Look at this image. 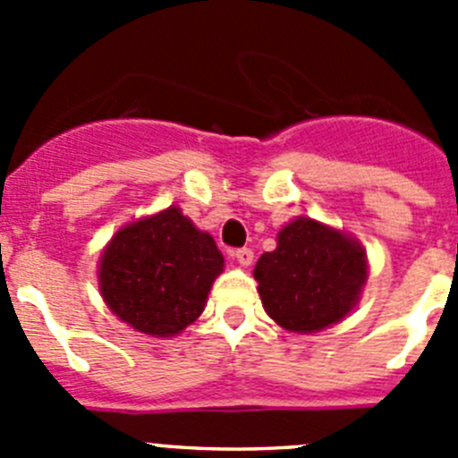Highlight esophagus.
<instances>
[{
	"label": "esophagus",
	"instance_id": "esophagus-1",
	"mask_svg": "<svg viewBox=\"0 0 458 458\" xmlns=\"http://www.w3.org/2000/svg\"><path fill=\"white\" fill-rule=\"evenodd\" d=\"M232 257L236 259L238 264L241 266H250L254 261V252L250 248H238V250H232Z\"/></svg>",
	"mask_w": 458,
	"mask_h": 458
}]
</instances>
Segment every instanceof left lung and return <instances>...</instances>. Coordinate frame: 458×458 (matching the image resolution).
Wrapping results in <instances>:
<instances>
[{
  "label": "left lung",
  "mask_w": 458,
  "mask_h": 458,
  "mask_svg": "<svg viewBox=\"0 0 458 458\" xmlns=\"http://www.w3.org/2000/svg\"><path fill=\"white\" fill-rule=\"evenodd\" d=\"M367 252L355 238L311 217H295L277 248L254 266L264 310L289 333H318L342 321L367 282Z\"/></svg>",
  "instance_id": "obj_1"
}]
</instances>
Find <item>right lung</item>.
Listing matches in <instances>:
<instances>
[{
    "instance_id": "right-lung-1",
    "label": "right lung",
    "mask_w": 458,
    "mask_h": 458,
    "mask_svg": "<svg viewBox=\"0 0 458 458\" xmlns=\"http://www.w3.org/2000/svg\"><path fill=\"white\" fill-rule=\"evenodd\" d=\"M225 268L213 236L199 232L179 206L121 226L103 250V301L137 333L174 337L199 318Z\"/></svg>"
}]
</instances>
